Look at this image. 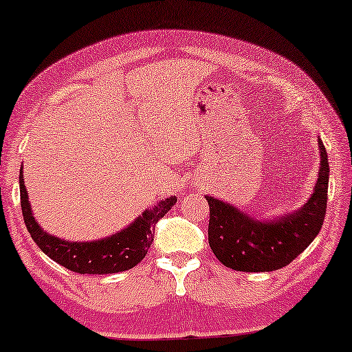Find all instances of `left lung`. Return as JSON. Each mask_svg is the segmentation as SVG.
Masks as SVG:
<instances>
[{"mask_svg":"<svg viewBox=\"0 0 352 352\" xmlns=\"http://www.w3.org/2000/svg\"><path fill=\"white\" fill-rule=\"evenodd\" d=\"M320 147V171L307 204L280 220L258 221L232 205L207 197L208 244L223 265L237 272H273L286 267L316 239L325 220L328 200V155Z\"/></svg>","mask_w":352,"mask_h":352,"instance_id":"1","label":"left lung"}]
</instances>
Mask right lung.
<instances>
[{"label":"right lung","mask_w":352,"mask_h":352,"mask_svg":"<svg viewBox=\"0 0 352 352\" xmlns=\"http://www.w3.org/2000/svg\"><path fill=\"white\" fill-rule=\"evenodd\" d=\"M19 186L22 215H24V223L32 239L50 258H53L59 265L66 267L67 270L80 273V275L84 273H90V275H103L104 273L107 275V273L126 272L135 267L147 255V250L153 243L155 226L158 220L170 212L177 200L176 197L162 200L157 207L145 210L142 217L137 218L126 230L116 232L107 239L94 241V243H67V241L45 232L32 217L22 171L19 173Z\"/></svg>","instance_id":"obj_1"}]
</instances>
